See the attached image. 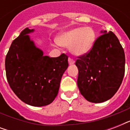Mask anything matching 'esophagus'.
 <instances>
[{
    "mask_svg": "<svg viewBox=\"0 0 130 130\" xmlns=\"http://www.w3.org/2000/svg\"><path fill=\"white\" fill-rule=\"evenodd\" d=\"M68 61H69V65H73V64H74V63H75L74 60L71 59V58H70V57H69V59H68Z\"/></svg>",
    "mask_w": 130,
    "mask_h": 130,
    "instance_id": "34e87169",
    "label": "esophagus"
}]
</instances>
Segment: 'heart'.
<instances>
[{
  "label": "heart",
  "instance_id": "heart-1",
  "mask_svg": "<svg viewBox=\"0 0 130 130\" xmlns=\"http://www.w3.org/2000/svg\"><path fill=\"white\" fill-rule=\"evenodd\" d=\"M94 40L95 32L91 27H79L61 34L57 42L62 46H70L73 55L82 56L90 50Z\"/></svg>",
  "mask_w": 130,
  "mask_h": 130
}]
</instances>
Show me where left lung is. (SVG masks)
I'll return each mask as SVG.
<instances>
[{
	"label": "left lung",
	"instance_id": "8db88e82",
	"mask_svg": "<svg viewBox=\"0 0 130 130\" xmlns=\"http://www.w3.org/2000/svg\"><path fill=\"white\" fill-rule=\"evenodd\" d=\"M88 53L78 57L77 86L88 101L100 103L114 96L125 73V53L112 31H101Z\"/></svg>",
	"mask_w": 130,
	"mask_h": 130
}]
</instances>
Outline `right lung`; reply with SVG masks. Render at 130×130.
<instances>
[{
	"mask_svg": "<svg viewBox=\"0 0 130 130\" xmlns=\"http://www.w3.org/2000/svg\"><path fill=\"white\" fill-rule=\"evenodd\" d=\"M28 27L11 44L5 58L6 76L17 96L27 105L42 107L51 104L57 96L63 73L68 67V56L43 55L28 34Z\"/></svg>",
	"mask_w": 130,
	"mask_h": 130,
	"instance_id": "add662e5",
	"label": "right lung"
}]
</instances>
